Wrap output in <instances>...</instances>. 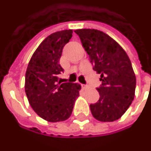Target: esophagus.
<instances>
[{
    "label": "esophagus",
    "instance_id": "1",
    "mask_svg": "<svg viewBox=\"0 0 151 151\" xmlns=\"http://www.w3.org/2000/svg\"><path fill=\"white\" fill-rule=\"evenodd\" d=\"M82 87H83V89H86V87H87V86H86V85H84V84H82Z\"/></svg>",
    "mask_w": 151,
    "mask_h": 151
}]
</instances>
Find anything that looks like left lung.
Here are the masks:
<instances>
[{"label": "left lung", "instance_id": "obj_1", "mask_svg": "<svg viewBox=\"0 0 151 151\" xmlns=\"http://www.w3.org/2000/svg\"><path fill=\"white\" fill-rule=\"evenodd\" d=\"M101 74V86L97 88L99 101L91 104V112L101 122L119 119L127 111L135 96L136 75L126 51L112 37L96 29L74 31Z\"/></svg>", "mask_w": 151, "mask_h": 151}]
</instances>
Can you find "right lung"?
I'll return each instance as SVG.
<instances>
[{
    "label": "right lung",
    "instance_id": "1",
    "mask_svg": "<svg viewBox=\"0 0 151 151\" xmlns=\"http://www.w3.org/2000/svg\"><path fill=\"white\" fill-rule=\"evenodd\" d=\"M73 30H63L48 36L29 61L25 74V92L37 114L48 122L68 119L79 96L78 83H58L63 72L60 65L62 50L72 37Z\"/></svg>",
    "mask_w": 151,
    "mask_h": 151
}]
</instances>
